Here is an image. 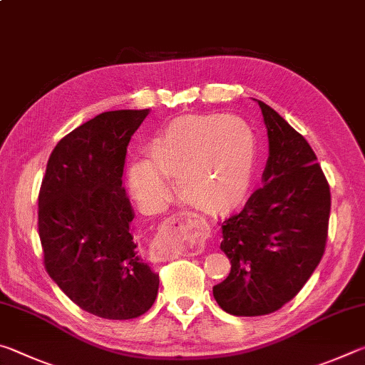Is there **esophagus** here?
<instances>
[{
  "instance_id": "esophagus-1",
  "label": "esophagus",
  "mask_w": 365,
  "mask_h": 365,
  "mask_svg": "<svg viewBox=\"0 0 365 365\" xmlns=\"http://www.w3.org/2000/svg\"><path fill=\"white\" fill-rule=\"evenodd\" d=\"M193 217L195 215L190 211H180L164 220L151 245V257L154 261H169L177 255L182 248L185 224Z\"/></svg>"
}]
</instances>
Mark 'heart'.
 <instances>
[{"label": "heart", "mask_w": 365, "mask_h": 365, "mask_svg": "<svg viewBox=\"0 0 365 365\" xmlns=\"http://www.w3.org/2000/svg\"><path fill=\"white\" fill-rule=\"evenodd\" d=\"M148 163L128 170L140 201L158 205L169 193L165 178H178L185 201L207 212L240 206L256 165L251 128L225 115H188L169 122L148 145Z\"/></svg>", "instance_id": "obj_1"}]
</instances>
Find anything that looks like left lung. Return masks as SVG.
I'll use <instances>...</instances> for the list:
<instances>
[{"label":"left lung","instance_id":"obj_1","mask_svg":"<svg viewBox=\"0 0 365 365\" xmlns=\"http://www.w3.org/2000/svg\"><path fill=\"white\" fill-rule=\"evenodd\" d=\"M269 137L264 185L243 211L220 224L232 264L227 279L212 288L225 312L255 317L292 301L325 252L330 187L306 138L262 101Z\"/></svg>","mask_w":365,"mask_h":365}]
</instances>
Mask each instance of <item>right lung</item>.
Listing matches in <instances>:
<instances>
[{"instance_id": "add662e5", "label": "right lung", "mask_w": 365, "mask_h": 365, "mask_svg": "<svg viewBox=\"0 0 365 365\" xmlns=\"http://www.w3.org/2000/svg\"><path fill=\"white\" fill-rule=\"evenodd\" d=\"M150 109L108 110L67 133L48 159L38 193L43 264L83 311L137 319L153 306L159 275L133 240L122 187L127 146Z\"/></svg>"}]
</instances>
